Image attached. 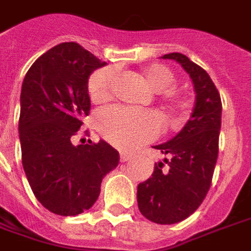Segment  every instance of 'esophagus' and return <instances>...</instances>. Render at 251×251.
<instances>
[{
	"label": "esophagus",
	"mask_w": 251,
	"mask_h": 251,
	"mask_svg": "<svg viewBox=\"0 0 251 251\" xmlns=\"http://www.w3.org/2000/svg\"><path fill=\"white\" fill-rule=\"evenodd\" d=\"M130 158H131V155L129 153H121L120 154L121 162H126V161H129Z\"/></svg>",
	"instance_id": "34e87169"
}]
</instances>
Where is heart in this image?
<instances>
[{"label":"heart","instance_id":"obj_1","mask_svg":"<svg viewBox=\"0 0 251 251\" xmlns=\"http://www.w3.org/2000/svg\"><path fill=\"white\" fill-rule=\"evenodd\" d=\"M116 73L111 68H102L90 75L88 82L89 96L94 102H103L111 96V86ZM145 77L154 90H166L176 82L174 74L162 65H151L145 70ZM168 107L174 111L186 110V102L176 94H166ZM98 131L120 149H133L135 146L154 140L159 133L158 117L151 111L133 107L109 106L98 111L96 117Z\"/></svg>","mask_w":251,"mask_h":251}]
</instances>
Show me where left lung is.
<instances>
[{
    "mask_svg": "<svg viewBox=\"0 0 251 251\" xmlns=\"http://www.w3.org/2000/svg\"><path fill=\"white\" fill-rule=\"evenodd\" d=\"M162 58L177 61L189 73L196 105L182 130L166 144L154 146L166 158L155 163L151 177L138 185L137 201L148 220L172 225L192 215L210 189L218 158L222 102L205 69L181 53Z\"/></svg>",
    "mask_w": 251,
    "mask_h": 251,
    "instance_id": "left-lung-1",
    "label": "left lung"
}]
</instances>
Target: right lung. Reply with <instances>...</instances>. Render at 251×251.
<instances>
[{
	"mask_svg": "<svg viewBox=\"0 0 251 251\" xmlns=\"http://www.w3.org/2000/svg\"><path fill=\"white\" fill-rule=\"evenodd\" d=\"M103 65L78 44L64 42L37 58L22 82V166L37 200L54 214L90 209L102 178L120 162V153L105 141L72 142L90 113L89 75Z\"/></svg>",
	"mask_w": 251,
	"mask_h": 251,
	"instance_id": "right-lung-1",
	"label": "right lung"
}]
</instances>
